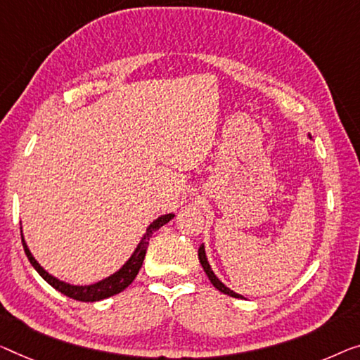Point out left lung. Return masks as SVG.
Returning <instances> with one entry per match:
<instances>
[{"mask_svg":"<svg viewBox=\"0 0 360 360\" xmlns=\"http://www.w3.org/2000/svg\"><path fill=\"white\" fill-rule=\"evenodd\" d=\"M198 260H200V265H202V268H203V271L207 273L208 280H210V283L213 284L214 288L218 289L219 292H223V294H228V296L236 297V299H244V296H240V294L234 292L233 289H229V288L226 286V284H224V283H221V281L218 280V276L214 275L213 270H212V266H210V264H208V259H207L205 248H203V244L200 245V248H198Z\"/></svg>","mask_w":360,"mask_h":360,"instance_id":"8db88e82","label":"left lung"}]
</instances>
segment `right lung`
<instances>
[{"instance_id":"add662e5","label":"right lung","mask_w":360,"mask_h":360,"mask_svg":"<svg viewBox=\"0 0 360 360\" xmlns=\"http://www.w3.org/2000/svg\"><path fill=\"white\" fill-rule=\"evenodd\" d=\"M173 218H174V213H166V214H162V217H158L157 219H153V221L147 226V231L143 233L141 240H139L137 248L134 249L132 255L124 262V265H122L120 270H116L115 273H112V275L106 276V278H103V280L92 283V284H71V283L58 280L56 276L50 275V273H48L45 268H43L39 262L35 260V257L32 255V252L29 250V245H27L24 234H22V226H20V236H22V245H24L27 259H29L32 266L39 271V275L48 284H50V286H53L56 291L64 294V296L80 300V302H96V300H101V299L115 296V294H120L121 291H124L129 284L136 280L137 273H139V270H141V266L143 264V259H146L148 240H150V238H152V234L157 231V229L165 226V224Z\"/></svg>"}]
</instances>
